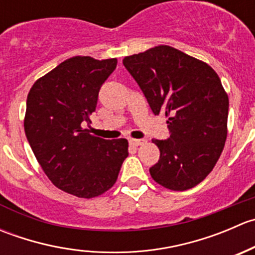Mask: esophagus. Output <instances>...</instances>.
<instances>
[{"label": "esophagus", "mask_w": 255, "mask_h": 255, "mask_svg": "<svg viewBox=\"0 0 255 255\" xmlns=\"http://www.w3.org/2000/svg\"><path fill=\"white\" fill-rule=\"evenodd\" d=\"M129 143H130V145H133V146H139V145H142V144L146 143V139H130Z\"/></svg>", "instance_id": "1"}]
</instances>
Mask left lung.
Returning <instances> with one entry per match:
<instances>
[{"label": "left lung", "instance_id": "obj_1", "mask_svg": "<svg viewBox=\"0 0 255 255\" xmlns=\"http://www.w3.org/2000/svg\"><path fill=\"white\" fill-rule=\"evenodd\" d=\"M154 115L168 117L170 137L153 139L160 156L149 169L154 181L174 191L196 186L212 171L227 138L228 96L216 71L169 45L126 56Z\"/></svg>", "mask_w": 255, "mask_h": 255}]
</instances>
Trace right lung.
<instances>
[{
    "instance_id": "obj_1",
    "label": "right lung",
    "mask_w": 255,
    "mask_h": 255,
    "mask_svg": "<svg viewBox=\"0 0 255 255\" xmlns=\"http://www.w3.org/2000/svg\"><path fill=\"white\" fill-rule=\"evenodd\" d=\"M117 59L74 56L38 79L27 97L24 132L30 148L51 182L84 199L115 185L128 156V142L90 134L102 84Z\"/></svg>"
}]
</instances>
